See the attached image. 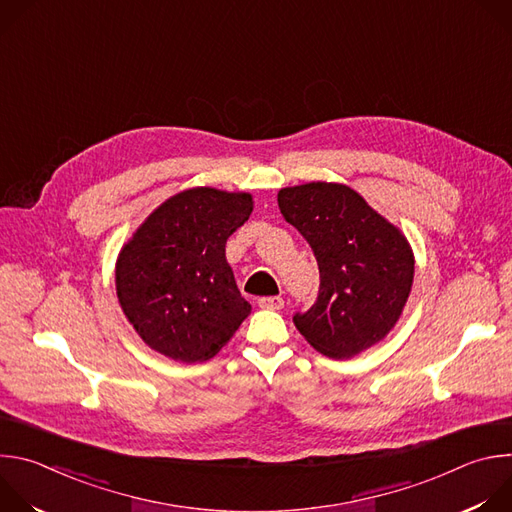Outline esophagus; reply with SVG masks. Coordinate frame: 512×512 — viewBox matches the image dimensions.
<instances>
[{"label":"esophagus","mask_w":512,"mask_h":512,"mask_svg":"<svg viewBox=\"0 0 512 512\" xmlns=\"http://www.w3.org/2000/svg\"><path fill=\"white\" fill-rule=\"evenodd\" d=\"M257 304H259L261 310H273V312L283 308V300L277 298V296H275V298H261Z\"/></svg>","instance_id":"obj_1"}]
</instances>
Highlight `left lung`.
I'll return each mask as SVG.
<instances>
[{
	"mask_svg": "<svg viewBox=\"0 0 512 512\" xmlns=\"http://www.w3.org/2000/svg\"><path fill=\"white\" fill-rule=\"evenodd\" d=\"M277 204L310 243L320 269L318 302L294 316L306 342L336 360L383 342L413 285L415 257L403 231L338 182L281 188Z\"/></svg>",
	"mask_w": 512,
	"mask_h": 512,
	"instance_id": "1",
	"label": "left lung"
}]
</instances>
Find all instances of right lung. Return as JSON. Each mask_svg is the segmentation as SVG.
<instances>
[{
    "label": "right lung",
    "instance_id": "add662e5",
    "mask_svg": "<svg viewBox=\"0 0 512 512\" xmlns=\"http://www.w3.org/2000/svg\"><path fill=\"white\" fill-rule=\"evenodd\" d=\"M253 196L212 186L182 190L123 243L119 306L145 346L192 364L218 354L251 314L227 261V239L249 221Z\"/></svg>",
    "mask_w": 512,
    "mask_h": 512
}]
</instances>
